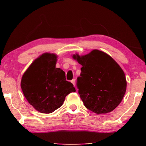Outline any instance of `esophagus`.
Returning <instances> with one entry per match:
<instances>
[{
	"instance_id": "obj_1",
	"label": "esophagus",
	"mask_w": 146,
	"mask_h": 146,
	"mask_svg": "<svg viewBox=\"0 0 146 146\" xmlns=\"http://www.w3.org/2000/svg\"><path fill=\"white\" fill-rule=\"evenodd\" d=\"M71 83L73 84L74 85V86H75V84H76V82H75V79H73L72 80H71Z\"/></svg>"
}]
</instances>
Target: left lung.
Masks as SVG:
<instances>
[{
	"instance_id": "left-lung-1",
	"label": "left lung",
	"mask_w": 146,
	"mask_h": 146,
	"mask_svg": "<svg viewBox=\"0 0 146 146\" xmlns=\"http://www.w3.org/2000/svg\"><path fill=\"white\" fill-rule=\"evenodd\" d=\"M73 57L82 66L76 86L85 107L97 114L114 110L122 101L127 87L120 66L107 53L97 49L83 56L76 54Z\"/></svg>"
}]
</instances>
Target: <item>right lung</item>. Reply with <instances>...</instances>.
<instances>
[{"mask_svg":"<svg viewBox=\"0 0 146 146\" xmlns=\"http://www.w3.org/2000/svg\"><path fill=\"white\" fill-rule=\"evenodd\" d=\"M55 54L46 53L35 59L22 77L21 86L28 102L42 113H51L62 106L68 94L75 92L65 72L56 68Z\"/></svg>","mask_w":146,"mask_h":146,"instance_id":"right-lung-1","label":"right lung"}]
</instances>
